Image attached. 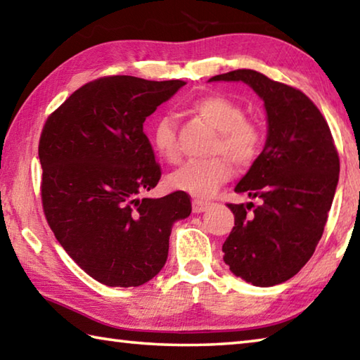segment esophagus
<instances>
[{
	"label": "esophagus",
	"mask_w": 360,
	"mask_h": 360,
	"mask_svg": "<svg viewBox=\"0 0 360 360\" xmlns=\"http://www.w3.org/2000/svg\"><path fill=\"white\" fill-rule=\"evenodd\" d=\"M210 202H203V200H193L192 202V210H193V212H203V211H206L210 208Z\"/></svg>",
	"instance_id": "esophagus-1"
}]
</instances>
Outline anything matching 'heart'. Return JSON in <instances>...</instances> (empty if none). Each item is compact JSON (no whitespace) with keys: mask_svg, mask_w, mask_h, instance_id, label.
Here are the masks:
<instances>
[{"mask_svg":"<svg viewBox=\"0 0 360 360\" xmlns=\"http://www.w3.org/2000/svg\"><path fill=\"white\" fill-rule=\"evenodd\" d=\"M188 109L217 131L211 154L225 157L186 162L169 176L168 184L195 198H211L233 174L230 160L241 168L251 167L257 160L264 149L265 133L257 122L246 117L245 108L229 96L214 94L200 96L188 103ZM150 141L162 158L178 162V135L172 117H157L150 129Z\"/></svg>","mask_w":360,"mask_h":360,"instance_id":"1","label":"heart"}]
</instances>
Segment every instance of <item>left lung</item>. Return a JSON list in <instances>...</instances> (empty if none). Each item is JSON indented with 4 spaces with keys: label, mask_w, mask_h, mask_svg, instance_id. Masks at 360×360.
Listing matches in <instances>:
<instances>
[{
    "label": "left lung",
    "mask_w": 360,
    "mask_h": 360,
    "mask_svg": "<svg viewBox=\"0 0 360 360\" xmlns=\"http://www.w3.org/2000/svg\"><path fill=\"white\" fill-rule=\"evenodd\" d=\"M210 81H243L265 103V148L235 192L259 205L229 203L235 227L222 245L233 275L260 288L281 284L311 259L338 184L340 158L327 120L307 95L254 70Z\"/></svg>",
    "instance_id": "obj_1"
}]
</instances>
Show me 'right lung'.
<instances>
[{
    "label": "right lung",
    "instance_id": "right-lung-1",
    "mask_svg": "<svg viewBox=\"0 0 360 360\" xmlns=\"http://www.w3.org/2000/svg\"><path fill=\"white\" fill-rule=\"evenodd\" d=\"M184 84L95 79L42 127L38 154L47 224L70 257L101 284L136 288L154 278L167 262L173 224L191 214L186 192L139 198L162 176L143 124Z\"/></svg>",
    "mask_w": 360,
    "mask_h": 360
}]
</instances>
